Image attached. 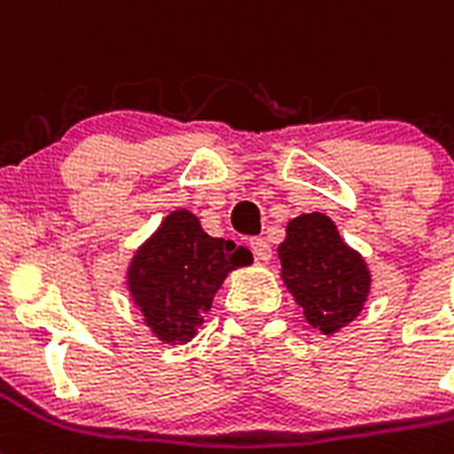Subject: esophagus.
Wrapping results in <instances>:
<instances>
[{
    "instance_id": "obj_1",
    "label": "esophagus",
    "mask_w": 454,
    "mask_h": 454,
    "mask_svg": "<svg viewBox=\"0 0 454 454\" xmlns=\"http://www.w3.org/2000/svg\"><path fill=\"white\" fill-rule=\"evenodd\" d=\"M251 251H253V255H255L258 260H262V262H267V260L272 258V246L267 244L262 237L251 239Z\"/></svg>"
}]
</instances>
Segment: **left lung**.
<instances>
[{
    "label": "left lung",
    "instance_id": "1",
    "mask_svg": "<svg viewBox=\"0 0 454 454\" xmlns=\"http://www.w3.org/2000/svg\"><path fill=\"white\" fill-rule=\"evenodd\" d=\"M279 258L286 289L312 326L333 333L357 317L370 294V270L329 217L308 213L291 220Z\"/></svg>",
    "mask_w": 454,
    "mask_h": 454
}]
</instances>
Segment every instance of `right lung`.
<instances>
[{
  "label": "right lung",
  "instance_id": "1",
  "mask_svg": "<svg viewBox=\"0 0 454 454\" xmlns=\"http://www.w3.org/2000/svg\"><path fill=\"white\" fill-rule=\"evenodd\" d=\"M248 258L251 251L234 241L208 237L189 210H175L137 251L129 294L158 339L184 343L203 322L227 272Z\"/></svg>",
  "mask_w": 454,
  "mask_h": 454
}]
</instances>
